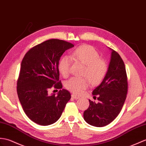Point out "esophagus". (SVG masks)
<instances>
[{
    "instance_id": "34e87169",
    "label": "esophagus",
    "mask_w": 146,
    "mask_h": 146,
    "mask_svg": "<svg viewBox=\"0 0 146 146\" xmlns=\"http://www.w3.org/2000/svg\"><path fill=\"white\" fill-rule=\"evenodd\" d=\"M72 98H73V99H74V100H78V99H79V97L78 96H76V95H74V94H72Z\"/></svg>"
}]
</instances>
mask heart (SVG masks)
Segmentation results:
<instances>
[{
  "label": "heart",
  "instance_id": "1",
  "mask_svg": "<svg viewBox=\"0 0 146 146\" xmlns=\"http://www.w3.org/2000/svg\"><path fill=\"white\" fill-rule=\"evenodd\" d=\"M72 58L86 65L84 75L93 84H98L102 81L108 72V65L104 60L100 58V53L90 45H83L78 47L71 53ZM72 59L68 56H64L60 60L58 70L63 76L67 77L70 74ZM86 78L73 77L66 81V89L73 93L80 94L89 86Z\"/></svg>",
  "mask_w": 146,
  "mask_h": 146
}]
</instances>
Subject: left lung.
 Segmentation results:
<instances>
[{
  "label": "left lung",
  "instance_id": "1",
  "mask_svg": "<svg viewBox=\"0 0 146 146\" xmlns=\"http://www.w3.org/2000/svg\"><path fill=\"white\" fill-rule=\"evenodd\" d=\"M111 50L108 72L102 82L93 91L94 97L98 95L99 102L89 100L90 106L84 111V119L96 127L109 124L119 114L126 100L127 80L123 60L116 51Z\"/></svg>",
  "mask_w": 146,
  "mask_h": 146
}]
</instances>
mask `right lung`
<instances>
[{
    "label": "right lung",
    "instance_id": "right-lung-1",
    "mask_svg": "<svg viewBox=\"0 0 146 146\" xmlns=\"http://www.w3.org/2000/svg\"><path fill=\"white\" fill-rule=\"evenodd\" d=\"M72 43L50 39L27 52L22 61L17 91L23 110L29 119L42 126L55 123L62 116L70 98L68 91L59 81L58 63ZM53 86L60 89L57 96L49 95Z\"/></svg>",
    "mask_w": 146,
    "mask_h": 146
}]
</instances>
